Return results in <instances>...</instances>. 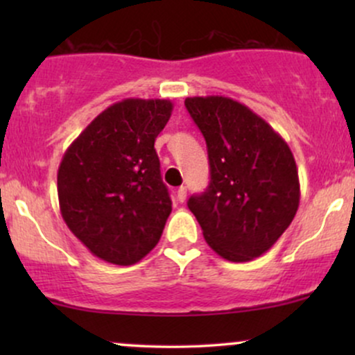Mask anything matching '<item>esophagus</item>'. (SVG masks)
<instances>
[{
  "label": "esophagus",
  "instance_id": "34e87169",
  "mask_svg": "<svg viewBox=\"0 0 355 355\" xmlns=\"http://www.w3.org/2000/svg\"><path fill=\"white\" fill-rule=\"evenodd\" d=\"M185 198H187V189H185V187H178L177 200L178 202H185Z\"/></svg>",
  "mask_w": 355,
  "mask_h": 355
}]
</instances>
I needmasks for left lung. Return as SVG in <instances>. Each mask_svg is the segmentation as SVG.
Segmentation results:
<instances>
[{
	"instance_id": "1",
	"label": "left lung",
	"mask_w": 355,
	"mask_h": 355,
	"mask_svg": "<svg viewBox=\"0 0 355 355\" xmlns=\"http://www.w3.org/2000/svg\"><path fill=\"white\" fill-rule=\"evenodd\" d=\"M207 141L210 183L189 200L203 237L220 257L248 262L270 248L300 200L287 141L263 118L227 96L185 100Z\"/></svg>"
}]
</instances>
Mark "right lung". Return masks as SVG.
<instances>
[{
  "label": "right lung",
  "mask_w": 355,
  "mask_h": 355,
  "mask_svg": "<svg viewBox=\"0 0 355 355\" xmlns=\"http://www.w3.org/2000/svg\"><path fill=\"white\" fill-rule=\"evenodd\" d=\"M172 110L170 100L118 101L63 155L58 168L61 217L105 262L137 263L162 237L172 200L153 145Z\"/></svg>",
  "instance_id": "add662e5"
}]
</instances>
